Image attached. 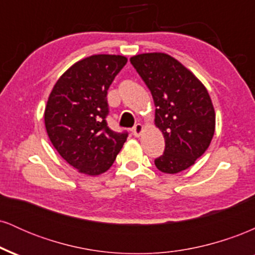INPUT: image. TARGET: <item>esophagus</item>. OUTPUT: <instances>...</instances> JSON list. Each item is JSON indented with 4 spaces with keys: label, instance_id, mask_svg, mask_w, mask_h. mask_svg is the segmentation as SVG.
Instances as JSON below:
<instances>
[{
    "label": "esophagus",
    "instance_id": "34e87169",
    "mask_svg": "<svg viewBox=\"0 0 255 255\" xmlns=\"http://www.w3.org/2000/svg\"><path fill=\"white\" fill-rule=\"evenodd\" d=\"M142 130H144V127H142L141 124H136L135 126L133 127V129H131V131H133L134 136H140V134L142 133Z\"/></svg>",
    "mask_w": 255,
    "mask_h": 255
}]
</instances>
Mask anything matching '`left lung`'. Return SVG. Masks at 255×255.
I'll list each match as a JSON object with an SVG mask.
<instances>
[{
	"instance_id": "obj_1",
	"label": "left lung",
	"mask_w": 255,
	"mask_h": 255,
	"mask_svg": "<svg viewBox=\"0 0 255 255\" xmlns=\"http://www.w3.org/2000/svg\"><path fill=\"white\" fill-rule=\"evenodd\" d=\"M130 63L151 91L154 124L164 135V153L154 164L165 174L186 170L203 156L215 134L216 114L206 87L163 52L135 55Z\"/></svg>"
}]
</instances>
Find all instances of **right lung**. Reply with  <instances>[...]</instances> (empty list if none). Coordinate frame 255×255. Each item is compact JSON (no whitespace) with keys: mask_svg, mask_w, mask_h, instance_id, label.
Returning a JSON list of instances; mask_svg holds the SVG:
<instances>
[{"mask_svg":"<svg viewBox=\"0 0 255 255\" xmlns=\"http://www.w3.org/2000/svg\"><path fill=\"white\" fill-rule=\"evenodd\" d=\"M127 63L121 55H92L74 63L55 84L44 113L51 144L79 172L103 174L127 140L108 127V90Z\"/></svg>","mask_w":255,"mask_h":255,"instance_id":"right-lung-1","label":"right lung"}]
</instances>
